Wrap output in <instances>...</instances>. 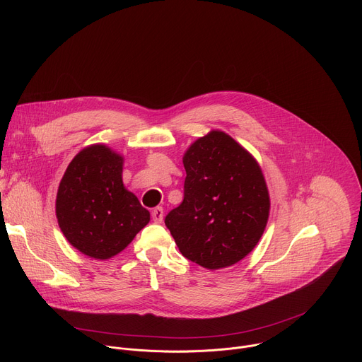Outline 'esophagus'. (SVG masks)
Here are the masks:
<instances>
[{"instance_id": "1", "label": "esophagus", "mask_w": 362, "mask_h": 362, "mask_svg": "<svg viewBox=\"0 0 362 362\" xmlns=\"http://www.w3.org/2000/svg\"><path fill=\"white\" fill-rule=\"evenodd\" d=\"M163 214H165L163 208H159V206H158V208H154L151 211V218H153V221L156 222V223H160L163 221V216H165Z\"/></svg>"}]
</instances>
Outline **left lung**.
<instances>
[{"label": "left lung", "instance_id": "obj_1", "mask_svg": "<svg viewBox=\"0 0 362 362\" xmlns=\"http://www.w3.org/2000/svg\"><path fill=\"white\" fill-rule=\"evenodd\" d=\"M183 202L165 219L189 261L221 269L242 261L269 218V193L252 154L229 134L212 130L185 153Z\"/></svg>", "mask_w": 362, "mask_h": 362}]
</instances>
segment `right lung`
<instances>
[{
    "instance_id": "add662e5",
    "label": "right lung",
    "mask_w": 362,
    "mask_h": 362,
    "mask_svg": "<svg viewBox=\"0 0 362 362\" xmlns=\"http://www.w3.org/2000/svg\"><path fill=\"white\" fill-rule=\"evenodd\" d=\"M123 158L91 144L70 162L57 192L56 215L66 239L105 261L120 253L148 223L150 214L122 179Z\"/></svg>"
}]
</instances>
